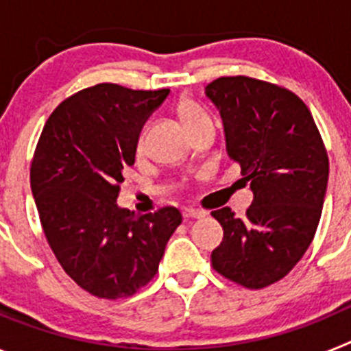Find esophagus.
<instances>
[{
	"mask_svg": "<svg viewBox=\"0 0 351 351\" xmlns=\"http://www.w3.org/2000/svg\"><path fill=\"white\" fill-rule=\"evenodd\" d=\"M182 216H184L186 219H190V218H204L206 216V213L200 209H184L182 210Z\"/></svg>",
	"mask_w": 351,
	"mask_h": 351,
	"instance_id": "34e87169",
	"label": "esophagus"
}]
</instances>
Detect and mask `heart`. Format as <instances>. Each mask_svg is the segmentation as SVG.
<instances>
[{
  "instance_id": "1",
  "label": "heart",
  "mask_w": 351,
  "mask_h": 351,
  "mask_svg": "<svg viewBox=\"0 0 351 351\" xmlns=\"http://www.w3.org/2000/svg\"><path fill=\"white\" fill-rule=\"evenodd\" d=\"M178 114L179 117H181L182 123H184L186 128H188V132L197 128V126L200 125V123H204V121L210 119L209 114H207L200 105L195 104L193 100H182L181 104L178 105ZM144 135L145 132L142 130V132L138 133L137 138V153H142V151H144Z\"/></svg>"
}]
</instances>
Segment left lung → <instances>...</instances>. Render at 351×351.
Returning <instances> with one entry per match:
<instances>
[{
	"label": "left lung",
	"mask_w": 351,
	"mask_h": 351,
	"mask_svg": "<svg viewBox=\"0 0 351 351\" xmlns=\"http://www.w3.org/2000/svg\"><path fill=\"white\" fill-rule=\"evenodd\" d=\"M206 95L219 108L226 151L251 182L246 218L213 210L223 241L210 253L218 274L260 290L295 267L318 228L328 156L309 108L290 89L246 75L219 77Z\"/></svg>",
	"instance_id": "obj_1"
}]
</instances>
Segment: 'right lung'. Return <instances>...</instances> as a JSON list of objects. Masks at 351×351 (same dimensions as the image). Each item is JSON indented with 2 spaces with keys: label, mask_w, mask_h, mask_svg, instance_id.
Instances as JSON below:
<instances>
[{
  "label": "right lung",
  "mask_w": 351,
  "mask_h": 351,
  "mask_svg": "<svg viewBox=\"0 0 351 351\" xmlns=\"http://www.w3.org/2000/svg\"><path fill=\"white\" fill-rule=\"evenodd\" d=\"M169 93L96 84L56 107L36 144L29 181L43 234L63 271L98 299L153 280L182 221L176 207L135 216L116 204L142 125Z\"/></svg>",
  "instance_id": "1"
}]
</instances>
